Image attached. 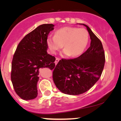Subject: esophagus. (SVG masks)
<instances>
[{"label":"esophagus","mask_w":121,"mask_h":121,"mask_svg":"<svg viewBox=\"0 0 121 121\" xmlns=\"http://www.w3.org/2000/svg\"><path fill=\"white\" fill-rule=\"evenodd\" d=\"M59 61V59L58 58H56V60H55V64H57V63H58Z\"/></svg>","instance_id":"34e87169"}]
</instances>
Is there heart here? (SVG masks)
I'll return each mask as SVG.
<instances>
[{
  "mask_svg": "<svg viewBox=\"0 0 121 121\" xmlns=\"http://www.w3.org/2000/svg\"><path fill=\"white\" fill-rule=\"evenodd\" d=\"M89 42V33L86 30L73 27H64L58 30L55 35H50L47 44L50 52L56 53L63 45L64 55L72 57L80 55Z\"/></svg>",
  "mask_w": 121,
  "mask_h": 121,
  "instance_id": "obj_1",
  "label": "heart"
}]
</instances>
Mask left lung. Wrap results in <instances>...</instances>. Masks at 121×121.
<instances>
[{
	"label": "left lung",
	"instance_id": "8db88e82",
	"mask_svg": "<svg viewBox=\"0 0 121 121\" xmlns=\"http://www.w3.org/2000/svg\"><path fill=\"white\" fill-rule=\"evenodd\" d=\"M91 39L90 46L84 53L74 59H62L53 72V80L61 92L72 95L83 94L100 78L105 62L101 41L86 25Z\"/></svg>",
	"mask_w": 121,
	"mask_h": 121
}]
</instances>
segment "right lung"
Masks as SVG:
<instances>
[{
  "mask_svg": "<svg viewBox=\"0 0 121 121\" xmlns=\"http://www.w3.org/2000/svg\"><path fill=\"white\" fill-rule=\"evenodd\" d=\"M53 24H43L26 35L18 44L11 64V80L14 90L24 100L37 96L39 70L54 68L56 58L47 53V39Z\"/></svg>",
  "mask_w": 121,
  "mask_h": 121,
  "instance_id": "obj_1",
  "label": "right lung"
}]
</instances>
